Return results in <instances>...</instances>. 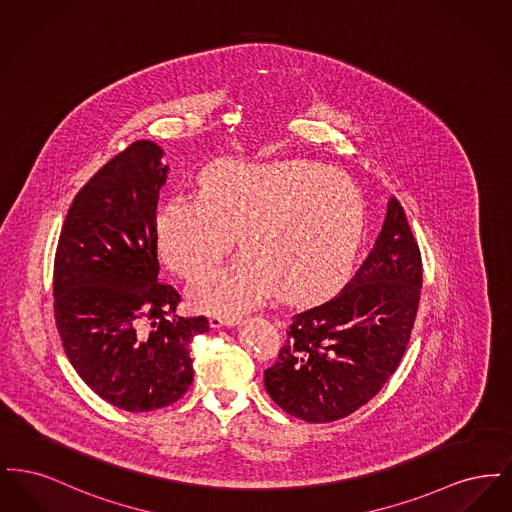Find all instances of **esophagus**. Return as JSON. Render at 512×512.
I'll list each match as a JSON object with an SVG mask.
<instances>
[{
	"instance_id": "esophagus-1",
	"label": "esophagus",
	"mask_w": 512,
	"mask_h": 512,
	"mask_svg": "<svg viewBox=\"0 0 512 512\" xmlns=\"http://www.w3.org/2000/svg\"><path fill=\"white\" fill-rule=\"evenodd\" d=\"M209 322H211L213 328H222V326H234V324H238L240 317H236V315H213Z\"/></svg>"
}]
</instances>
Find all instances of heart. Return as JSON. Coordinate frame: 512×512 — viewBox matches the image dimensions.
Wrapping results in <instances>:
<instances>
[{
  "label": "heart",
  "mask_w": 512,
  "mask_h": 512,
  "mask_svg": "<svg viewBox=\"0 0 512 512\" xmlns=\"http://www.w3.org/2000/svg\"><path fill=\"white\" fill-rule=\"evenodd\" d=\"M365 197L340 171L309 161H219L197 180V197H171L155 220L163 263L195 282L238 236L234 265L201 280L195 303L236 313L272 288L311 301L338 288L365 236Z\"/></svg>",
  "instance_id": "b5f03b06"
}]
</instances>
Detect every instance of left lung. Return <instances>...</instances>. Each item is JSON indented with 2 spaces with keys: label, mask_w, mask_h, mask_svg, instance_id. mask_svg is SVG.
Segmentation results:
<instances>
[{
  "label": "left lung",
  "mask_w": 512,
  "mask_h": 512,
  "mask_svg": "<svg viewBox=\"0 0 512 512\" xmlns=\"http://www.w3.org/2000/svg\"><path fill=\"white\" fill-rule=\"evenodd\" d=\"M420 288V249L391 197L382 232L355 276L336 297L293 315L276 363L265 370L272 401L313 424L363 407L399 366Z\"/></svg>",
  "instance_id": "1"
}]
</instances>
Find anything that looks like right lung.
Listing matches in <instances>:
<instances>
[{
    "mask_svg": "<svg viewBox=\"0 0 512 512\" xmlns=\"http://www.w3.org/2000/svg\"><path fill=\"white\" fill-rule=\"evenodd\" d=\"M138 140L76 194L53 265L63 349L101 399L130 413L178 401L194 380L190 343L205 317H178L180 293L159 282L157 201L169 167Z\"/></svg>",
    "mask_w": 512,
    "mask_h": 512,
    "instance_id": "add662e5",
    "label": "right lung"
}]
</instances>
